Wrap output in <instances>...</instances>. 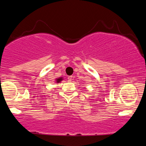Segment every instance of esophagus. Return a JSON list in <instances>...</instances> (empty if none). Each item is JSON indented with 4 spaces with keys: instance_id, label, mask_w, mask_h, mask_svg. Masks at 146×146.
Masks as SVG:
<instances>
[{
    "instance_id": "obj_1",
    "label": "esophagus",
    "mask_w": 146,
    "mask_h": 146,
    "mask_svg": "<svg viewBox=\"0 0 146 146\" xmlns=\"http://www.w3.org/2000/svg\"><path fill=\"white\" fill-rule=\"evenodd\" d=\"M68 81H71L72 80V76H70L68 77Z\"/></svg>"
}]
</instances>
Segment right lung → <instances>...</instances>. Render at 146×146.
<instances>
[{"label": "right lung", "mask_w": 146, "mask_h": 146, "mask_svg": "<svg viewBox=\"0 0 146 146\" xmlns=\"http://www.w3.org/2000/svg\"><path fill=\"white\" fill-rule=\"evenodd\" d=\"M62 78H59L58 79H57V80H56V82H57L58 83H59L60 82L62 81Z\"/></svg>", "instance_id": "add662e5"}]
</instances>
